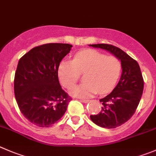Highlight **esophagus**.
I'll return each instance as SVG.
<instances>
[{
    "mask_svg": "<svg viewBox=\"0 0 156 156\" xmlns=\"http://www.w3.org/2000/svg\"><path fill=\"white\" fill-rule=\"evenodd\" d=\"M80 101H82V102H84V103H87L89 101V100H87V99H80Z\"/></svg>",
    "mask_w": 156,
    "mask_h": 156,
    "instance_id": "34e87169",
    "label": "esophagus"
}]
</instances>
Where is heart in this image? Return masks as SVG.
I'll use <instances>...</instances> for the list:
<instances>
[{
    "label": "heart",
    "instance_id": "obj_1",
    "mask_svg": "<svg viewBox=\"0 0 156 156\" xmlns=\"http://www.w3.org/2000/svg\"><path fill=\"white\" fill-rule=\"evenodd\" d=\"M121 62L113 55H106L94 49L77 52L72 59L62 60L58 68V77L63 87L69 88L84 74L85 83L71 87L74 97L87 98L98 91L106 94L113 90L121 73Z\"/></svg>",
    "mask_w": 156,
    "mask_h": 156
}]
</instances>
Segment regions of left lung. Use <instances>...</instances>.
Listing matches in <instances>:
<instances>
[{"label":"left lung","instance_id":"left-lung-1","mask_svg":"<svg viewBox=\"0 0 156 156\" xmlns=\"http://www.w3.org/2000/svg\"><path fill=\"white\" fill-rule=\"evenodd\" d=\"M109 51L121 61L122 75L113 91L100 100L103 107L90 120L107 129H113L127 122L133 116L143 94L144 81L138 62L120 48L109 44L90 45Z\"/></svg>","mask_w":156,"mask_h":156}]
</instances>
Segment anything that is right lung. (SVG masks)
<instances>
[{"mask_svg":"<svg viewBox=\"0 0 156 156\" xmlns=\"http://www.w3.org/2000/svg\"><path fill=\"white\" fill-rule=\"evenodd\" d=\"M72 45L47 43L21 57L14 76V95L26 118L40 127H49L64 115L72 98L62 90L58 68Z\"/></svg>","mask_w":156,"mask_h":156,"instance_id":"add662e5","label":"right lung"}]
</instances>
